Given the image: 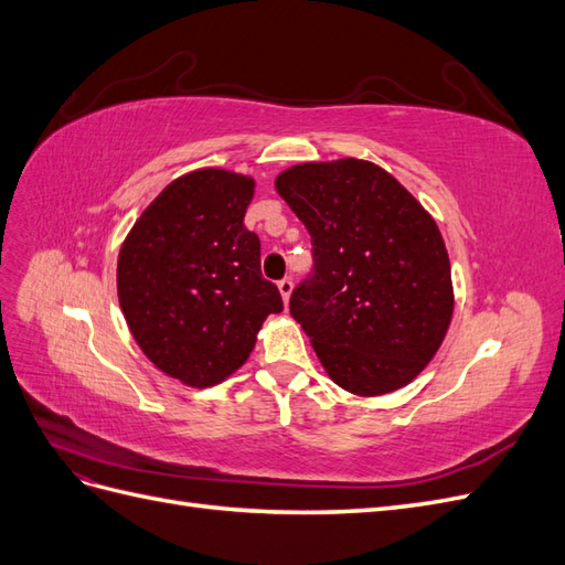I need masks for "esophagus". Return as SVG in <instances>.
I'll return each mask as SVG.
<instances>
[{
    "label": "esophagus",
    "instance_id": "esophagus-1",
    "mask_svg": "<svg viewBox=\"0 0 565 565\" xmlns=\"http://www.w3.org/2000/svg\"><path fill=\"white\" fill-rule=\"evenodd\" d=\"M278 289H280V297H282V301L287 303L289 301V297H292V289H295V282L289 280V278H282L280 282H278Z\"/></svg>",
    "mask_w": 565,
    "mask_h": 565
}]
</instances>
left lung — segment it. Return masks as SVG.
Wrapping results in <instances>:
<instances>
[{
    "instance_id": "obj_1",
    "label": "left lung",
    "mask_w": 565,
    "mask_h": 565,
    "mask_svg": "<svg viewBox=\"0 0 565 565\" xmlns=\"http://www.w3.org/2000/svg\"><path fill=\"white\" fill-rule=\"evenodd\" d=\"M313 243L289 313L328 377L363 398L413 382L448 334L455 289L434 216L380 164L301 162L276 177Z\"/></svg>"
}]
</instances>
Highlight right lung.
<instances>
[{"label": "right lung", "instance_id": "obj_1", "mask_svg": "<svg viewBox=\"0 0 565 565\" xmlns=\"http://www.w3.org/2000/svg\"><path fill=\"white\" fill-rule=\"evenodd\" d=\"M256 181L202 167L162 188L117 256V299L148 361L191 388L241 370L278 287L262 278V243L245 228Z\"/></svg>", "mask_w": 565, "mask_h": 565}]
</instances>
